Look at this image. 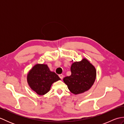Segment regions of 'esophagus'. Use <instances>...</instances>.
Wrapping results in <instances>:
<instances>
[{"label": "esophagus", "mask_w": 124, "mask_h": 124, "mask_svg": "<svg viewBox=\"0 0 124 124\" xmlns=\"http://www.w3.org/2000/svg\"><path fill=\"white\" fill-rule=\"evenodd\" d=\"M59 77H60L61 79H62L63 78V75H62V74L59 75Z\"/></svg>", "instance_id": "obj_1"}]
</instances>
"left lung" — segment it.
Returning a JSON list of instances; mask_svg holds the SVG:
<instances>
[{"instance_id": "left-lung-1", "label": "left lung", "mask_w": 124, "mask_h": 124, "mask_svg": "<svg viewBox=\"0 0 124 124\" xmlns=\"http://www.w3.org/2000/svg\"><path fill=\"white\" fill-rule=\"evenodd\" d=\"M71 75L63 78L68 89L75 95L84 93L91 88L96 79V69L86 59L73 63Z\"/></svg>"}]
</instances>
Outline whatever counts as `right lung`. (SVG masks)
<instances>
[{"label": "right lung", "instance_id": "add662e5", "mask_svg": "<svg viewBox=\"0 0 124 124\" xmlns=\"http://www.w3.org/2000/svg\"><path fill=\"white\" fill-rule=\"evenodd\" d=\"M60 79L57 75L51 71L47 65L44 64L34 65L27 75L29 86L39 95L48 93L53 83Z\"/></svg>", "mask_w": 124, "mask_h": 124}]
</instances>
